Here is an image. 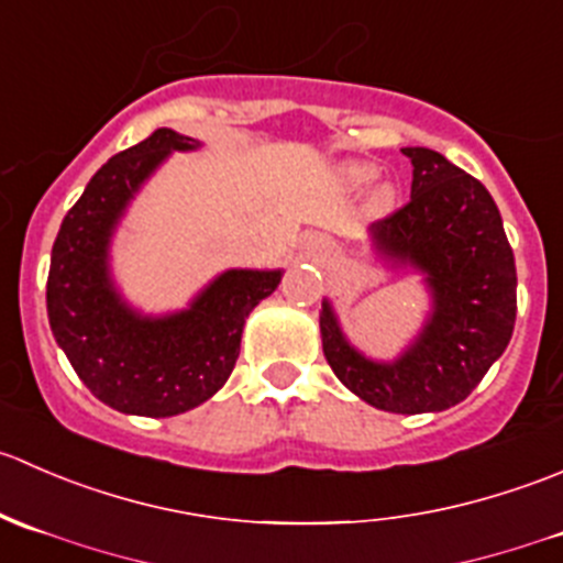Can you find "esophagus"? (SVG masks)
Returning <instances> with one entry per match:
<instances>
[{
    "label": "esophagus",
    "instance_id": "34e87169",
    "mask_svg": "<svg viewBox=\"0 0 563 563\" xmlns=\"http://www.w3.org/2000/svg\"><path fill=\"white\" fill-rule=\"evenodd\" d=\"M321 247H323V245H321Z\"/></svg>",
    "mask_w": 563,
    "mask_h": 563
}]
</instances>
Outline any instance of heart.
<instances>
[{
	"instance_id": "obj_1",
	"label": "heart",
	"mask_w": 563,
	"mask_h": 563,
	"mask_svg": "<svg viewBox=\"0 0 563 563\" xmlns=\"http://www.w3.org/2000/svg\"><path fill=\"white\" fill-rule=\"evenodd\" d=\"M345 179L354 187H367L376 179V168L367 166V163H356V166H351L349 172H345ZM391 198H395V187L387 185V181L373 190V203H376V207H387V203H391Z\"/></svg>"
}]
</instances>
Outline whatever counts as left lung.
I'll list each match as a JSON object with an SVG mask.
<instances>
[{
	"instance_id": "1",
	"label": "left lung",
	"mask_w": 563,
	"mask_h": 563,
	"mask_svg": "<svg viewBox=\"0 0 563 563\" xmlns=\"http://www.w3.org/2000/svg\"><path fill=\"white\" fill-rule=\"evenodd\" d=\"M411 157V201L371 225L391 264L424 275L433 310L395 362L367 360L323 299V356L356 397L391 413L444 411L471 395L504 354L518 313V272L496 201L479 179L424 146Z\"/></svg>"
}]
</instances>
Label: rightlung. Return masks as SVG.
Wrapping results in <instances>:
<instances>
[{
  "label": "right lung",
  "instance_id": "1",
  "mask_svg": "<svg viewBox=\"0 0 563 563\" xmlns=\"http://www.w3.org/2000/svg\"><path fill=\"white\" fill-rule=\"evenodd\" d=\"M198 141L161 128L119 152L89 179L51 250V332L89 391L135 417H176L214 395L236 365L250 310L280 283V269H229L190 308L141 316L113 288L108 247L128 203L172 152Z\"/></svg>",
  "mask_w": 563,
  "mask_h": 563
}]
</instances>
